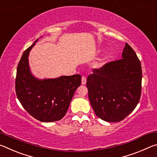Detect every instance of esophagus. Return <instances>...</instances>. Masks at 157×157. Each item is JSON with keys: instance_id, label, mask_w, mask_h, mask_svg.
<instances>
[{"instance_id": "1", "label": "esophagus", "mask_w": 157, "mask_h": 157, "mask_svg": "<svg viewBox=\"0 0 157 157\" xmlns=\"http://www.w3.org/2000/svg\"><path fill=\"white\" fill-rule=\"evenodd\" d=\"M86 77L82 76V84H86Z\"/></svg>"}]
</instances>
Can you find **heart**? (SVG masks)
I'll return each mask as SVG.
<instances>
[{
	"label": "heart",
	"instance_id": "1",
	"mask_svg": "<svg viewBox=\"0 0 157 157\" xmlns=\"http://www.w3.org/2000/svg\"><path fill=\"white\" fill-rule=\"evenodd\" d=\"M101 66V63H96V64H95V67H100V66Z\"/></svg>",
	"mask_w": 157,
	"mask_h": 157
}]
</instances>
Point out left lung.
Masks as SVG:
<instances>
[{
  "instance_id": "1",
  "label": "left lung",
  "mask_w": 157,
  "mask_h": 157,
  "mask_svg": "<svg viewBox=\"0 0 157 157\" xmlns=\"http://www.w3.org/2000/svg\"><path fill=\"white\" fill-rule=\"evenodd\" d=\"M122 57L94 68L86 79L89 98L95 113L111 123L123 121L131 113L141 94L140 62L127 43Z\"/></svg>"
}]
</instances>
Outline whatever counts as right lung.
Listing matches in <instances>:
<instances>
[{
  "instance_id": "1",
  "label": "right lung",
  "mask_w": 157,
  "mask_h": 157,
  "mask_svg": "<svg viewBox=\"0 0 157 157\" xmlns=\"http://www.w3.org/2000/svg\"><path fill=\"white\" fill-rule=\"evenodd\" d=\"M37 40L23 53L18 63L15 80L16 94L23 108L39 121L54 122L67 112L81 75L62 76L44 80L36 79L29 68L28 55Z\"/></svg>"
}]
</instances>
